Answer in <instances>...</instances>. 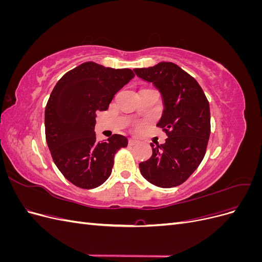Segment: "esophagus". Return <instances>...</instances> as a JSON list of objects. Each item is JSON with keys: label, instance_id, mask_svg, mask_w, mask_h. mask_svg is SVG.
Listing matches in <instances>:
<instances>
[{"label": "esophagus", "instance_id": "esophagus-1", "mask_svg": "<svg viewBox=\"0 0 262 262\" xmlns=\"http://www.w3.org/2000/svg\"><path fill=\"white\" fill-rule=\"evenodd\" d=\"M137 143H138V142H137L136 140H132V139L129 140V145H131V146H132V145H136Z\"/></svg>", "mask_w": 262, "mask_h": 262}]
</instances>
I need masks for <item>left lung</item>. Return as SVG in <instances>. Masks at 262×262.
Instances as JSON below:
<instances>
[{
	"label": "left lung",
	"instance_id": "left-lung-1",
	"mask_svg": "<svg viewBox=\"0 0 262 262\" xmlns=\"http://www.w3.org/2000/svg\"><path fill=\"white\" fill-rule=\"evenodd\" d=\"M161 91L165 110L157 126L168 138L154 146L140 170L150 184L161 188L179 186L199 167L207 152L211 133L209 100L194 78L175 63L161 62L134 70Z\"/></svg>",
	"mask_w": 262,
	"mask_h": 262
}]
</instances>
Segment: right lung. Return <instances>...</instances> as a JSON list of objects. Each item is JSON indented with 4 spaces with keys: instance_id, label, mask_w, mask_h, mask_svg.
Returning a JSON list of instances; mask_svg holds the SVG:
<instances>
[{
    "instance_id": "obj_1",
    "label": "right lung",
    "mask_w": 262,
    "mask_h": 262,
    "mask_svg": "<svg viewBox=\"0 0 262 262\" xmlns=\"http://www.w3.org/2000/svg\"><path fill=\"white\" fill-rule=\"evenodd\" d=\"M134 76L130 69L105 68L85 62L63 75L50 95L45 112L47 144L52 160L78 188H96L108 179L115 154L128 140L114 134L96 141L95 117L109 107L116 93Z\"/></svg>"
}]
</instances>
